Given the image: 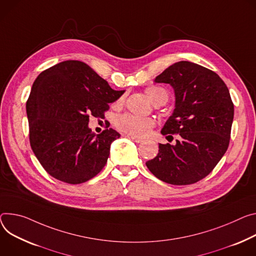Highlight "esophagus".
Wrapping results in <instances>:
<instances>
[{"label":"esophagus","mask_w":256,"mask_h":256,"mask_svg":"<svg viewBox=\"0 0 256 256\" xmlns=\"http://www.w3.org/2000/svg\"><path fill=\"white\" fill-rule=\"evenodd\" d=\"M124 136H128V138H130V140H132V141H134V142H136V143H138V144H141V143H143V142H144V140H143V138H136V136H134L126 134Z\"/></svg>","instance_id":"1"}]
</instances>
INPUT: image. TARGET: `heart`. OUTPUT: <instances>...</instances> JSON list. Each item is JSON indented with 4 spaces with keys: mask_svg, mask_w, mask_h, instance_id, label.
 <instances>
[{
    "mask_svg": "<svg viewBox=\"0 0 256 256\" xmlns=\"http://www.w3.org/2000/svg\"><path fill=\"white\" fill-rule=\"evenodd\" d=\"M147 97L154 104H166L168 99V92L160 86H149L145 90ZM124 97L116 101V105H122ZM115 126L120 130L134 136H145L155 126L154 120L150 118H141L134 114H124L118 116L115 120Z\"/></svg>",
    "mask_w": 256,
    "mask_h": 256,
    "instance_id": "obj_1",
    "label": "heart"
}]
</instances>
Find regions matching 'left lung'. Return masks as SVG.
<instances>
[{"instance_id": "8db88e82", "label": "left lung", "mask_w": 256, "mask_h": 256, "mask_svg": "<svg viewBox=\"0 0 256 256\" xmlns=\"http://www.w3.org/2000/svg\"><path fill=\"white\" fill-rule=\"evenodd\" d=\"M154 82L170 84L176 96L161 134H178L180 138L176 145L159 144L157 156L146 166L164 182H197L212 172L228 147L234 118L228 88L210 69L189 61L170 65Z\"/></svg>"}]
</instances>
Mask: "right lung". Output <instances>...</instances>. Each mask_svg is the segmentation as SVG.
<instances>
[{
    "instance_id": "right-lung-1",
    "label": "right lung",
    "mask_w": 256,
    "mask_h": 256,
    "mask_svg": "<svg viewBox=\"0 0 256 256\" xmlns=\"http://www.w3.org/2000/svg\"><path fill=\"white\" fill-rule=\"evenodd\" d=\"M124 90H115L86 63L67 60L36 78L26 113L30 142L42 166L67 184H82L105 166L111 143L120 134L107 128L100 134L88 128L90 115L103 118L109 104Z\"/></svg>"
}]
</instances>
